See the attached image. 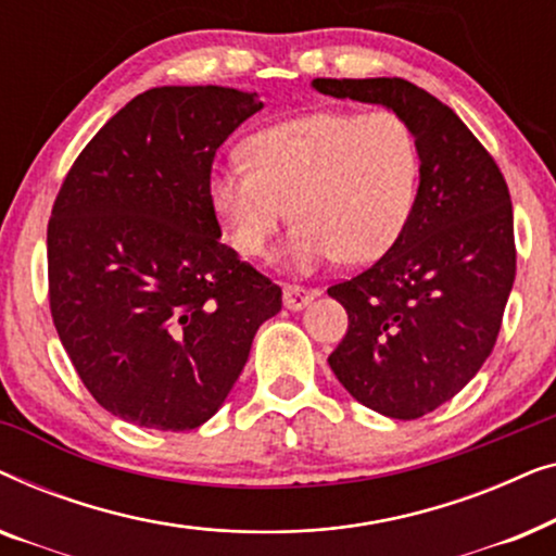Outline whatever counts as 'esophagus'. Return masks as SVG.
I'll return each mask as SVG.
<instances>
[{"mask_svg":"<svg viewBox=\"0 0 556 556\" xmlns=\"http://www.w3.org/2000/svg\"><path fill=\"white\" fill-rule=\"evenodd\" d=\"M314 299H316V293L308 291V288H303V286H283V303H286L288 311L306 308Z\"/></svg>","mask_w":556,"mask_h":556,"instance_id":"34e87169","label":"esophagus"}]
</instances>
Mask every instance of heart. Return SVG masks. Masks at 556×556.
Listing matches in <instances>:
<instances>
[{"label": "heart", "mask_w": 556, "mask_h": 556, "mask_svg": "<svg viewBox=\"0 0 556 556\" xmlns=\"http://www.w3.org/2000/svg\"><path fill=\"white\" fill-rule=\"evenodd\" d=\"M242 156L207 179L212 210L242 257L268 253L286 215L295 219L291 257L303 270L337 255L377 261L405 230L417 147L397 113L288 118L245 139Z\"/></svg>", "instance_id": "1"}]
</instances>
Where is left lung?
<instances>
[{"instance_id": "1", "label": "left lung", "mask_w": 556, "mask_h": 556, "mask_svg": "<svg viewBox=\"0 0 556 556\" xmlns=\"http://www.w3.org/2000/svg\"><path fill=\"white\" fill-rule=\"evenodd\" d=\"M318 93L379 103L415 136L420 187L405 230L329 288L349 329L329 364L364 407L415 420L453 400L496 344L516 276L511 197L493 156L428 90L402 78H316Z\"/></svg>"}]
</instances>
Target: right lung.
<instances>
[{
	"label": "right lung",
	"instance_id": "obj_1",
	"mask_svg": "<svg viewBox=\"0 0 556 556\" xmlns=\"http://www.w3.org/2000/svg\"><path fill=\"white\" fill-rule=\"evenodd\" d=\"M257 93L164 86L128 101L60 187L48 225L50 311L98 405L156 430L223 407L280 288L219 242L207 179Z\"/></svg>",
	"mask_w": 556,
	"mask_h": 556
}]
</instances>
